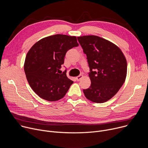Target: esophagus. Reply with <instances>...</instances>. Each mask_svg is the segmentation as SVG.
I'll return each instance as SVG.
<instances>
[{
  "label": "esophagus",
  "instance_id": "34e87169",
  "mask_svg": "<svg viewBox=\"0 0 148 148\" xmlns=\"http://www.w3.org/2000/svg\"><path fill=\"white\" fill-rule=\"evenodd\" d=\"M82 77H83L82 75H79L78 76H77V77H76V79H77V81H79V80L81 79V78H82Z\"/></svg>",
  "mask_w": 148,
  "mask_h": 148
}]
</instances>
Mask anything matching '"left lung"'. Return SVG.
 Returning <instances> with one entry per match:
<instances>
[{
  "instance_id": "1",
  "label": "left lung",
  "mask_w": 148,
  "mask_h": 148,
  "mask_svg": "<svg viewBox=\"0 0 148 148\" xmlns=\"http://www.w3.org/2000/svg\"><path fill=\"white\" fill-rule=\"evenodd\" d=\"M87 56L91 86L83 90L93 102L103 103L112 98L125 81L127 62L121 49L111 41L97 36L77 37Z\"/></svg>"
}]
</instances>
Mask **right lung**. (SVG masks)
Returning a JSON list of instances; mask_svg holds the SVG:
<instances>
[{
  "label": "right lung",
  "mask_w": 148,
  "mask_h": 148,
  "mask_svg": "<svg viewBox=\"0 0 148 148\" xmlns=\"http://www.w3.org/2000/svg\"><path fill=\"white\" fill-rule=\"evenodd\" d=\"M77 46L75 36L55 34L41 39L29 50L24 70L30 86L40 98L55 101L65 96L73 81L66 70L59 71L67 51Z\"/></svg>",
  "instance_id": "add662e5"
}]
</instances>
